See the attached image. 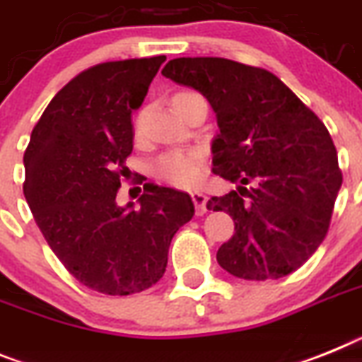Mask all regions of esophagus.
Instances as JSON below:
<instances>
[{
    "instance_id": "esophagus-1",
    "label": "esophagus",
    "mask_w": 362,
    "mask_h": 362,
    "mask_svg": "<svg viewBox=\"0 0 362 362\" xmlns=\"http://www.w3.org/2000/svg\"><path fill=\"white\" fill-rule=\"evenodd\" d=\"M190 196H192V202H194V205H196V214L197 216L205 214L206 212V194L196 190V192H192Z\"/></svg>"
}]
</instances>
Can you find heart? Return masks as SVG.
<instances>
[{"instance_id":"b5f03b06","label":"heart","mask_w":362,"mask_h":362,"mask_svg":"<svg viewBox=\"0 0 362 362\" xmlns=\"http://www.w3.org/2000/svg\"><path fill=\"white\" fill-rule=\"evenodd\" d=\"M192 97H196V93L179 91L172 98V104H174V107H177L181 102ZM153 172H156L157 177L166 181V183L181 188H190L202 183L203 175H205V165H203V156L199 151H170L157 160Z\"/></svg>"}]
</instances>
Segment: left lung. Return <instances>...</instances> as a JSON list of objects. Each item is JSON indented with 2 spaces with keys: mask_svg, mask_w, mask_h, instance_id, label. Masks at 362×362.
<instances>
[{
  "mask_svg": "<svg viewBox=\"0 0 362 362\" xmlns=\"http://www.w3.org/2000/svg\"><path fill=\"white\" fill-rule=\"evenodd\" d=\"M160 73L202 93L216 113L212 172L236 183L206 203L236 230L218 264L243 280L298 269L326 238L342 185L322 120L273 73L227 58H175Z\"/></svg>",
  "mask_w": 362,
  "mask_h": 362,
  "instance_id": "left-lung-1",
  "label": "left lung"
}]
</instances>
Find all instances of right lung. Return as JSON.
I'll list each match as a JSON object with an SVG mask.
<instances>
[{
    "label": "right lung",
    "mask_w": 362,
    "mask_h": 362,
    "mask_svg": "<svg viewBox=\"0 0 362 362\" xmlns=\"http://www.w3.org/2000/svg\"><path fill=\"white\" fill-rule=\"evenodd\" d=\"M166 57L107 62L80 73L54 95L23 156V194L52 252L73 276L104 295H134L163 278L168 247L194 216L187 192L146 183L117 205L132 113L141 107Z\"/></svg>",
    "instance_id": "right-lung-1"
}]
</instances>
